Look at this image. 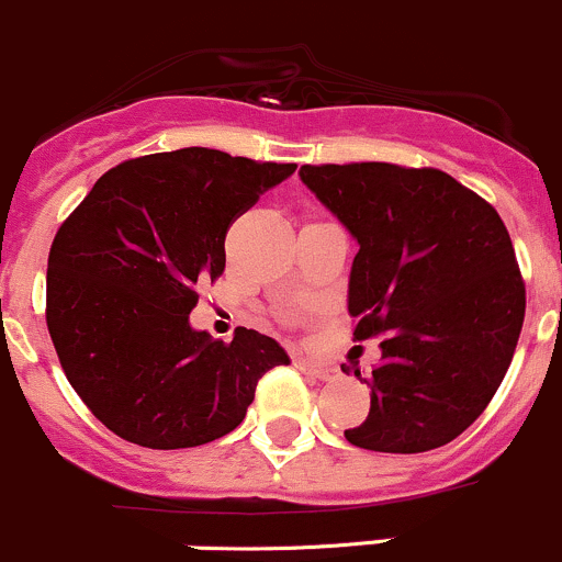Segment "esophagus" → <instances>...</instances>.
Returning <instances> with one entry per match:
<instances>
[{"label": "esophagus", "mask_w": 562, "mask_h": 562, "mask_svg": "<svg viewBox=\"0 0 562 562\" xmlns=\"http://www.w3.org/2000/svg\"><path fill=\"white\" fill-rule=\"evenodd\" d=\"M295 366L301 368V371L304 373H310V375H314V379H319V381H330V379H336V368H330V366H323V362H312V360H295Z\"/></svg>", "instance_id": "obj_1"}]
</instances>
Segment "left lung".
<instances>
[{
  "label": "left lung",
  "mask_w": 562,
  "mask_h": 562,
  "mask_svg": "<svg viewBox=\"0 0 562 562\" xmlns=\"http://www.w3.org/2000/svg\"><path fill=\"white\" fill-rule=\"evenodd\" d=\"M301 181L360 243L349 277L355 341L379 338L371 411L344 437L381 453L456 440L507 373L526 282L502 215L437 168L301 165ZM344 373L355 366H341Z\"/></svg>",
  "instance_id": "obj_1"
}]
</instances>
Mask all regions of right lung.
I'll list each match as a JSON object with an SVG mask.
<instances>
[{"label": "right lung", "mask_w": 562, "mask_h": 562, "mask_svg": "<svg viewBox=\"0 0 562 562\" xmlns=\"http://www.w3.org/2000/svg\"><path fill=\"white\" fill-rule=\"evenodd\" d=\"M295 170L218 149L146 154L103 172L47 258V330L103 427L154 451L194 448L243 424L256 384L288 355L237 328L191 330L196 288L226 267V232Z\"/></svg>", "instance_id": "add662e5"}]
</instances>
